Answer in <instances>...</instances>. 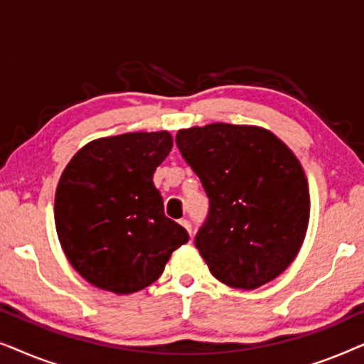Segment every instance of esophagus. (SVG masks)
Listing matches in <instances>:
<instances>
[{
    "instance_id": "esophagus-1",
    "label": "esophagus",
    "mask_w": 364,
    "mask_h": 364,
    "mask_svg": "<svg viewBox=\"0 0 364 364\" xmlns=\"http://www.w3.org/2000/svg\"><path fill=\"white\" fill-rule=\"evenodd\" d=\"M181 225H182L183 228H186V230H187V232L191 233V235H192V223L188 222L187 218H182V220H181Z\"/></svg>"
}]
</instances>
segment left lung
I'll list each match as a JSON object with an SVG mask.
<instances>
[{
  "label": "left lung",
  "instance_id": "left-lung-1",
  "mask_svg": "<svg viewBox=\"0 0 364 364\" xmlns=\"http://www.w3.org/2000/svg\"><path fill=\"white\" fill-rule=\"evenodd\" d=\"M176 144L208 197L196 247L212 275L253 290L285 272L310 220L295 154L265 129L232 124L182 129Z\"/></svg>",
  "mask_w": 364,
  "mask_h": 364
}]
</instances>
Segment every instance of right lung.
<instances>
[{
	"instance_id": "add662e5",
	"label": "right lung",
	"mask_w": 364,
	"mask_h": 364,
	"mask_svg": "<svg viewBox=\"0 0 364 364\" xmlns=\"http://www.w3.org/2000/svg\"><path fill=\"white\" fill-rule=\"evenodd\" d=\"M172 149L168 132H131L89 142L64 168L54 222L68 260L91 285L136 293L162 275L188 242L164 213L156 168Z\"/></svg>"
}]
</instances>
